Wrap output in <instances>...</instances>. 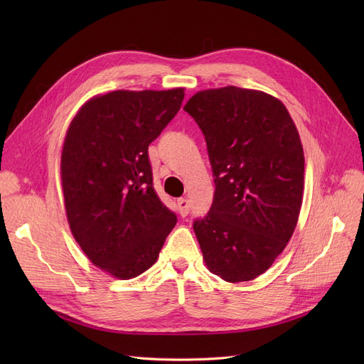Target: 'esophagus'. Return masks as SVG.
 Returning <instances> with one entry per match:
<instances>
[{"label": "esophagus", "instance_id": "esophagus-1", "mask_svg": "<svg viewBox=\"0 0 364 364\" xmlns=\"http://www.w3.org/2000/svg\"><path fill=\"white\" fill-rule=\"evenodd\" d=\"M177 205H178V209H180V214H181L183 217H186V215L188 214V211H190V202H188V199L180 198V199L177 200Z\"/></svg>", "mask_w": 364, "mask_h": 364}]
</instances>
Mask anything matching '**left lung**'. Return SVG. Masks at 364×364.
Wrapping results in <instances>:
<instances>
[{
    "label": "left lung",
    "instance_id": "obj_1",
    "mask_svg": "<svg viewBox=\"0 0 364 364\" xmlns=\"http://www.w3.org/2000/svg\"><path fill=\"white\" fill-rule=\"evenodd\" d=\"M184 110L202 129L214 172L209 213L193 230L211 273L247 282L289 242L304 192V151L284 105L262 91L196 92Z\"/></svg>",
    "mask_w": 364,
    "mask_h": 364
}]
</instances>
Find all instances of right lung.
<instances>
[{"label": "right lung", "mask_w": 364, "mask_h": 364, "mask_svg": "<svg viewBox=\"0 0 364 364\" xmlns=\"http://www.w3.org/2000/svg\"><path fill=\"white\" fill-rule=\"evenodd\" d=\"M184 88L118 90L88 100L62 151V186L72 235L113 277L155 264L177 223L153 188L149 144L178 113Z\"/></svg>", "instance_id": "obj_1"}]
</instances>
